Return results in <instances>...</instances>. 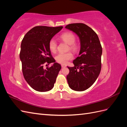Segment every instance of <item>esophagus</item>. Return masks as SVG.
Wrapping results in <instances>:
<instances>
[{
	"instance_id": "obj_1",
	"label": "esophagus",
	"mask_w": 127,
	"mask_h": 127,
	"mask_svg": "<svg viewBox=\"0 0 127 127\" xmlns=\"http://www.w3.org/2000/svg\"><path fill=\"white\" fill-rule=\"evenodd\" d=\"M66 67V65H65V64H61V67L62 68H64V67Z\"/></svg>"
}]
</instances>
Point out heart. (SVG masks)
<instances>
[{
  "label": "heart",
  "instance_id": "1",
  "mask_svg": "<svg viewBox=\"0 0 127 127\" xmlns=\"http://www.w3.org/2000/svg\"><path fill=\"white\" fill-rule=\"evenodd\" d=\"M60 38L65 42L69 44V48L73 52H76L78 51V46L76 43V37L74 34L70 32H67L63 33L60 35ZM49 48L52 52L55 53L57 51V43L54 39H52L49 42ZM73 58V55L70 52L66 53H59L56 56V60L57 63L65 64L68 61Z\"/></svg>",
  "mask_w": 127,
  "mask_h": 127
}]
</instances>
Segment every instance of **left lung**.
I'll use <instances>...</instances> for the list:
<instances>
[{
    "label": "left lung",
    "mask_w": 127,
    "mask_h": 127,
    "mask_svg": "<svg viewBox=\"0 0 127 127\" xmlns=\"http://www.w3.org/2000/svg\"><path fill=\"white\" fill-rule=\"evenodd\" d=\"M65 28L75 32L80 43L79 56L73 61L74 66L68 67V85L74 91H85L94 83L101 70L102 48L100 41L97 34L85 24H70Z\"/></svg>",
    "instance_id": "obj_1"
}]
</instances>
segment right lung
Here are the masks:
<instances>
[{"label":"right lung","mask_w":127,"mask_h":127,"mask_svg":"<svg viewBox=\"0 0 127 127\" xmlns=\"http://www.w3.org/2000/svg\"><path fill=\"white\" fill-rule=\"evenodd\" d=\"M63 26H37L27 33L21 43L20 58L24 77L29 85L38 92H47L54 86L61 65L56 63L49 42ZM53 63L45 68L44 65Z\"/></svg>","instance_id":"add662e5"}]
</instances>
